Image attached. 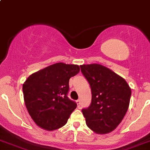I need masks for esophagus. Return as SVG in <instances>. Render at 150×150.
<instances>
[{"label": "esophagus", "mask_w": 150, "mask_h": 150, "mask_svg": "<svg viewBox=\"0 0 150 150\" xmlns=\"http://www.w3.org/2000/svg\"><path fill=\"white\" fill-rule=\"evenodd\" d=\"M76 103H77V105H78V107H80V105H81V101H80V100H77Z\"/></svg>", "instance_id": "esophagus-1"}]
</instances>
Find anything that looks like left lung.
<instances>
[{"instance_id":"1","label":"left lung","mask_w":150,"mask_h":150,"mask_svg":"<svg viewBox=\"0 0 150 150\" xmlns=\"http://www.w3.org/2000/svg\"><path fill=\"white\" fill-rule=\"evenodd\" d=\"M90 85L92 102L81 110L86 126L97 134L113 131L123 120L129 108L132 90L124 79L104 66H80Z\"/></svg>"}]
</instances>
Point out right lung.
<instances>
[{
    "instance_id": "1",
    "label": "right lung",
    "mask_w": 150,
    "mask_h": 150,
    "mask_svg": "<svg viewBox=\"0 0 150 150\" xmlns=\"http://www.w3.org/2000/svg\"><path fill=\"white\" fill-rule=\"evenodd\" d=\"M79 71L78 65L57 63L27 78L22 87L24 103L38 126L53 131L67 123L77 106L67 96L69 79Z\"/></svg>"
}]
</instances>
